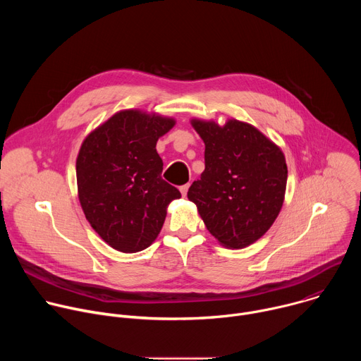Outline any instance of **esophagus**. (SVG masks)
<instances>
[{
    "label": "esophagus",
    "mask_w": 361,
    "mask_h": 361,
    "mask_svg": "<svg viewBox=\"0 0 361 361\" xmlns=\"http://www.w3.org/2000/svg\"><path fill=\"white\" fill-rule=\"evenodd\" d=\"M188 188H190V184H184V185H181V187H180V191H181V194H183V197H185V195H187Z\"/></svg>",
    "instance_id": "1"
}]
</instances>
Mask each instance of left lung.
Returning a JSON list of instances; mask_svg holds the SVG:
<instances>
[{
    "label": "left lung",
    "instance_id": "left-lung-1",
    "mask_svg": "<svg viewBox=\"0 0 361 361\" xmlns=\"http://www.w3.org/2000/svg\"><path fill=\"white\" fill-rule=\"evenodd\" d=\"M205 144V169L188 188L207 230L227 248H244L267 233L284 201L283 151L255 127L228 120H191Z\"/></svg>",
    "mask_w": 361,
    "mask_h": 361
}]
</instances>
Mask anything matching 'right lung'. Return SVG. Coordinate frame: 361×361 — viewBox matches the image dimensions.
I'll return each instance as SVG.
<instances>
[{
  "label": "right lung",
  "instance_id": "add662e5",
  "mask_svg": "<svg viewBox=\"0 0 361 361\" xmlns=\"http://www.w3.org/2000/svg\"><path fill=\"white\" fill-rule=\"evenodd\" d=\"M173 118L124 110L84 140L77 157L78 198L91 227L113 248L137 252L157 238L181 192L161 178L156 149Z\"/></svg>",
  "mask_w": 361,
  "mask_h": 361
}]
</instances>
